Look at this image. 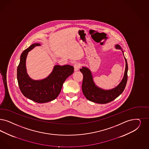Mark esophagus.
I'll return each instance as SVG.
<instances>
[{"instance_id":"obj_1","label":"esophagus","mask_w":149,"mask_h":149,"mask_svg":"<svg viewBox=\"0 0 149 149\" xmlns=\"http://www.w3.org/2000/svg\"><path fill=\"white\" fill-rule=\"evenodd\" d=\"M81 67V64L79 63H76L74 65V71H77L78 70H79V69Z\"/></svg>"}]
</instances>
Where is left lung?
Listing matches in <instances>:
<instances>
[{
  "label": "left lung",
  "mask_w": 149,
  "mask_h": 149,
  "mask_svg": "<svg viewBox=\"0 0 149 149\" xmlns=\"http://www.w3.org/2000/svg\"><path fill=\"white\" fill-rule=\"evenodd\" d=\"M116 48L121 49L124 55V52L119 45H116ZM124 58L126 64L124 77L118 86L110 90H104L97 87L94 82L92 73L88 68L83 67L80 69L83 75L82 85L83 93L88 100L98 104H106L113 101L123 93L127 84L128 70L127 59L125 57Z\"/></svg>",
  "instance_id": "8db88e82"
}]
</instances>
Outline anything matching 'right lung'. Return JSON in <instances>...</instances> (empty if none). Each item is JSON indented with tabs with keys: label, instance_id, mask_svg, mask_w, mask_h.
I'll list each match as a JSON object with an SVG mask.
<instances>
[{
	"label": "right lung",
	"instance_id": "1",
	"mask_svg": "<svg viewBox=\"0 0 149 149\" xmlns=\"http://www.w3.org/2000/svg\"><path fill=\"white\" fill-rule=\"evenodd\" d=\"M40 45L38 43L33 44L22 52L17 68V79L20 89L25 97L38 103H44L58 97L63 83L74 72V67L68 65H56L46 78L37 81L30 78L26 69V57L29 51Z\"/></svg>",
	"mask_w": 149,
	"mask_h": 149
}]
</instances>
